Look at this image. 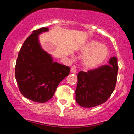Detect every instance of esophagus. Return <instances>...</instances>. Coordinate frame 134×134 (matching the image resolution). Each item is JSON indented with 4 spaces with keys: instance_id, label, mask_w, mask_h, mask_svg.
<instances>
[{
    "instance_id": "esophagus-1",
    "label": "esophagus",
    "mask_w": 134,
    "mask_h": 134,
    "mask_svg": "<svg viewBox=\"0 0 134 134\" xmlns=\"http://www.w3.org/2000/svg\"><path fill=\"white\" fill-rule=\"evenodd\" d=\"M70 72H71L72 73L76 74L77 73V70H76V67H71V69H70Z\"/></svg>"
}]
</instances>
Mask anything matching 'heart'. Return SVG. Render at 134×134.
<instances>
[{"label":"heart","instance_id":"heart-1","mask_svg":"<svg viewBox=\"0 0 134 134\" xmlns=\"http://www.w3.org/2000/svg\"><path fill=\"white\" fill-rule=\"evenodd\" d=\"M83 65L88 69H94L105 62L109 56V51L99 41L91 40L84 43L81 48Z\"/></svg>","mask_w":134,"mask_h":134}]
</instances>
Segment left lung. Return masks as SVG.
Returning <instances> with one entry per match:
<instances>
[{"mask_svg":"<svg viewBox=\"0 0 134 134\" xmlns=\"http://www.w3.org/2000/svg\"><path fill=\"white\" fill-rule=\"evenodd\" d=\"M108 63L87 72L78 73L76 100L81 107L100 105L111 95L117 81V58L113 57Z\"/></svg>","mask_w":134,"mask_h":134,"instance_id":"obj_1","label":"left lung"}]
</instances>
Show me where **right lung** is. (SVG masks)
<instances>
[{
	"label": "right lung",
	"instance_id": "add662e5",
	"mask_svg": "<svg viewBox=\"0 0 134 134\" xmlns=\"http://www.w3.org/2000/svg\"><path fill=\"white\" fill-rule=\"evenodd\" d=\"M48 27L34 30L20 49L15 67L18 87L25 98L44 103L53 97L59 83L69 74L70 67L53 62L41 48L38 35Z\"/></svg>",
	"mask_w": 134,
	"mask_h": 134
}]
</instances>
